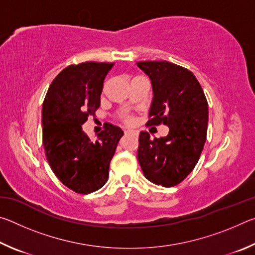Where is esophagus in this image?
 I'll return each instance as SVG.
<instances>
[{
	"label": "esophagus",
	"mask_w": 255,
	"mask_h": 255,
	"mask_svg": "<svg viewBox=\"0 0 255 255\" xmlns=\"http://www.w3.org/2000/svg\"><path fill=\"white\" fill-rule=\"evenodd\" d=\"M125 135H126V136H129V135L137 136L138 132L137 131H133V130H126V131H125Z\"/></svg>",
	"instance_id": "obj_1"
}]
</instances>
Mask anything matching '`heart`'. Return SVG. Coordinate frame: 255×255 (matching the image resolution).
<instances>
[{"mask_svg":"<svg viewBox=\"0 0 255 255\" xmlns=\"http://www.w3.org/2000/svg\"><path fill=\"white\" fill-rule=\"evenodd\" d=\"M125 122H126L127 124H131L132 123V118L131 117H127L126 119H125Z\"/></svg>","mask_w":255,"mask_h":255,"instance_id":"obj_1","label":"heart"}]
</instances>
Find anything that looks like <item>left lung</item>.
<instances>
[{"mask_svg":"<svg viewBox=\"0 0 255 255\" xmlns=\"http://www.w3.org/2000/svg\"><path fill=\"white\" fill-rule=\"evenodd\" d=\"M149 76L153 102L147 126L166 125L167 136L139 135L137 157L150 182L170 188L191 173L204 149L208 125V102L192 72L162 60L137 62Z\"/></svg>","mask_w":255,"mask_h":255,"instance_id":"8db88e82","label":"left lung"}]
</instances>
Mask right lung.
Wrapping results in <instances>:
<instances>
[{
    "instance_id": "obj_1",
    "label": "right lung",
    "mask_w": 255,
    "mask_h": 255,
    "mask_svg": "<svg viewBox=\"0 0 255 255\" xmlns=\"http://www.w3.org/2000/svg\"><path fill=\"white\" fill-rule=\"evenodd\" d=\"M115 63L85 62L70 65L51 82L42 105V143L51 170L76 193L100 189L124 131L105 125L96 140L82 129L100 107L103 81Z\"/></svg>"
}]
</instances>
